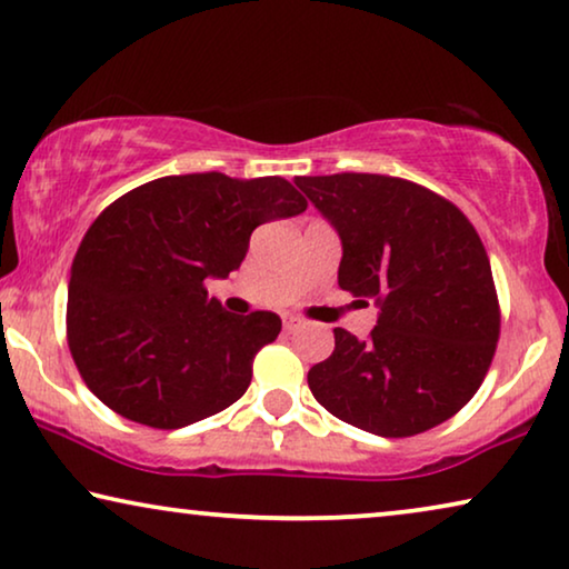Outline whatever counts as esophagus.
Returning a JSON list of instances; mask_svg holds the SVG:
<instances>
[{
    "mask_svg": "<svg viewBox=\"0 0 569 569\" xmlns=\"http://www.w3.org/2000/svg\"><path fill=\"white\" fill-rule=\"evenodd\" d=\"M303 327V319L301 317H283V330L286 332H296V330H301Z\"/></svg>",
    "mask_w": 569,
    "mask_h": 569,
    "instance_id": "1",
    "label": "esophagus"
}]
</instances>
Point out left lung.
Instances as JSON below:
<instances>
[{"instance_id": "left-lung-1", "label": "left lung", "mask_w": 569, "mask_h": 569, "mask_svg": "<svg viewBox=\"0 0 569 569\" xmlns=\"http://www.w3.org/2000/svg\"><path fill=\"white\" fill-rule=\"evenodd\" d=\"M338 229V283L379 303L366 340L335 327L309 389L335 418L383 438L453 418L490 371L500 303L477 229L451 201L389 174L296 178Z\"/></svg>"}]
</instances>
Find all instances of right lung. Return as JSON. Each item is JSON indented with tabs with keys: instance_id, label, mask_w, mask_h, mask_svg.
I'll return each mask as SVG.
<instances>
[{
	"instance_id": "obj_1",
	"label": "right lung",
	"mask_w": 569,
	"mask_h": 569,
	"mask_svg": "<svg viewBox=\"0 0 569 569\" xmlns=\"http://www.w3.org/2000/svg\"><path fill=\"white\" fill-rule=\"evenodd\" d=\"M307 211L283 178L170 174L110 203L71 262L67 342L102 405L174 430L244 395L258 350L281 317H239L208 296V278L242 266L260 223Z\"/></svg>"
}]
</instances>
